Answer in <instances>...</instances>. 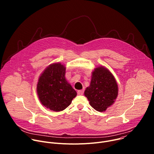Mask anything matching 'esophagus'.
Listing matches in <instances>:
<instances>
[{
  "mask_svg": "<svg viewBox=\"0 0 154 154\" xmlns=\"http://www.w3.org/2000/svg\"><path fill=\"white\" fill-rule=\"evenodd\" d=\"M84 93V90H78L77 91V94L79 95H82Z\"/></svg>",
  "mask_w": 154,
  "mask_h": 154,
  "instance_id": "esophagus-1",
  "label": "esophagus"
}]
</instances>
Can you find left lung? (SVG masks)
<instances>
[{"instance_id": "1", "label": "left lung", "mask_w": 154, "mask_h": 154, "mask_svg": "<svg viewBox=\"0 0 154 154\" xmlns=\"http://www.w3.org/2000/svg\"><path fill=\"white\" fill-rule=\"evenodd\" d=\"M84 94L94 109L103 112L115 102L118 87L113 74L105 67L100 66L93 72L90 85Z\"/></svg>"}]
</instances>
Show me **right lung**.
I'll return each instance as SVG.
<instances>
[{"label":"right lung","instance_id":"obj_1","mask_svg":"<svg viewBox=\"0 0 154 154\" xmlns=\"http://www.w3.org/2000/svg\"><path fill=\"white\" fill-rule=\"evenodd\" d=\"M66 68L60 63H53L41 74L36 91L43 106L54 112L66 108L77 92L65 78Z\"/></svg>","mask_w":154,"mask_h":154}]
</instances>
